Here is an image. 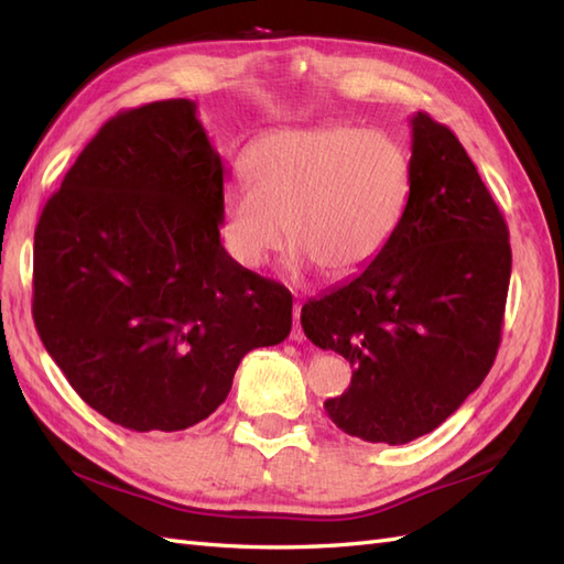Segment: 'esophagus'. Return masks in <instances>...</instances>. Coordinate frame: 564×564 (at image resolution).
<instances>
[{
	"label": "esophagus",
	"mask_w": 564,
	"mask_h": 564,
	"mask_svg": "<svg viewBox=\"0 0 564 564\" xmlns=\"http://www.w3.org/2000/svg\"><path fill=\"white\" fill-rule=\"evenodd\" d=\"M301 310H303V305L295 303V307H293V329H291V339L293 341H303L305 339V332H303V325H301Z\"/></svg>",
	"instance_id": "obj_1"
}]
</instances>
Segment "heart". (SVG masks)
<instances>
[{"label":"heart","instance_id":"heart-1","mask_svg":"<svg viewBox=\"0 0 564 564\" xmlns=\"http://www.w3.org/2000/svg\"><path fill=\"white\" fill-rule=\"evenodd\" d=\"M249 184L225 194L223 235L254 269L289 247L327 275L366 269L398 230L412 191L404 150L378 130L325 126L279 130L245 154Z\"/></svg>","mask_w":564,"mask_h":564}]
</instances>
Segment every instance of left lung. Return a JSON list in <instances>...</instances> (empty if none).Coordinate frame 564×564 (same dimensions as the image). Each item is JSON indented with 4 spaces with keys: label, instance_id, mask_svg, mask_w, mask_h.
<instances>
[{
    "label": "left lung",
    "instance_id": "obj_1",
    "mask_svg": "<svg viewBox=\"0 0 564 564\" xmlns=\"http://www.w3.org/2000/svg\"><path fill=\"white\" fill-rule=\"evenodd\" d=\"M412 191L368 267L303 305L319 349L351 364L325 402L344 434L410 443L458 410L495 364L511 279L509 227L473 160L429 113L412 116Z\"/></svg>",
    "mask_w": 564,
    "mask_h": 564
}]
</instances>
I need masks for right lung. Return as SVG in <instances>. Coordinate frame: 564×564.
<instances>
[{
    "mask_svg": "<svg viewBox=\"0 0 564 564\" xmlns=\"http://www.w3.org/2000/svg\"><path fill=\"white\" fill-rule=\"evenodd\" d=\"M223 172L196 101L145 104L101 126L35 225V329L123 429L203 422L245 354L291 334V293L220 242Z\"/></svg>",
    "mask_w": 564,
    "mask_h": 564,
    "instance_id": "obj_1",
    "label": "right lung"
}]
</instances>
